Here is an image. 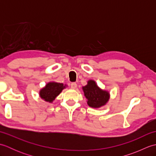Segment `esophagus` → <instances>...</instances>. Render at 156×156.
Returning a JSON list of instances; mask_svg holds the SVG:
<instances>
[{
	"label": "esophagus",
	"instance_id": "obj_1",
	"mask_svg": "<svg viewBox=\"0 0 156 156\" xmlns=\"http://www.w3.org/2000/svg\"><path fill=\"white\" fill-rule=\"evenodd\" d=\"M70 87L72 89H75L77 87V84L76 83V82H72V83L70 84Z\"/></svg>",
	"mask_w": 156,
	"mask_h": 156
}]
</instances>
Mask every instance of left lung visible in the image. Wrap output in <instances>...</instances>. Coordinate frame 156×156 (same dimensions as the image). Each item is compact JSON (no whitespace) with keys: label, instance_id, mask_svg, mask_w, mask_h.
I'll use <instances>...</instances> for the list:
<instances>
[{"label":"left lung","instance_id":"1","mask_svg":"<svg viewBox=\"0 0 156 156\" xmlns=\"http://www.w3.org/2000/svg\"><path fill=\"white\" fill-rule=\"evenodd\" d=\"M87 104L92 108H100L105 105L108 101L110 94L108 91L99 88L94 80H90L87 84L82 87Z\"/></svg>","mask_w":156,"mask_h":156}]
</instances>
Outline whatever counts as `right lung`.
Masks as SVG:
<instances>
[{"instance_id":"1","label":"right lung","mask_w":156,"mask_h":156,"mask_svg":"<svg viewBox=\"0 0 156 156\" xmlns=\"http://www.w3.org/2000/svg\"><path fill=\"white\" fill-rule=\"evenodd\" d=\"M66 87V85H64L62 83L55 82H48L45 87L39 91V96L45 101L52 102Z\"/></svg>"}]
</instances>
